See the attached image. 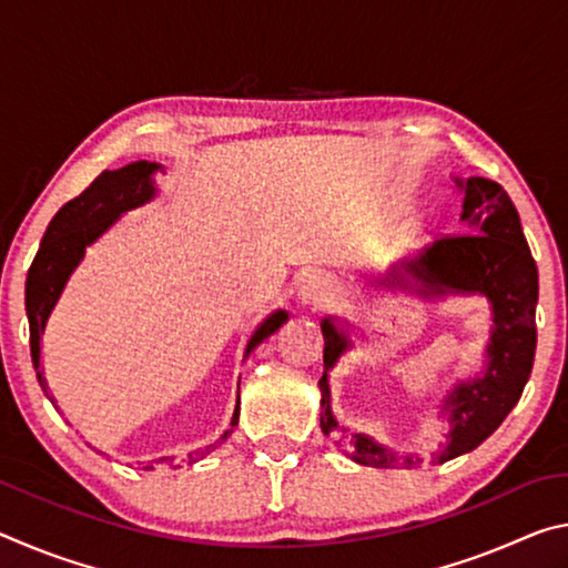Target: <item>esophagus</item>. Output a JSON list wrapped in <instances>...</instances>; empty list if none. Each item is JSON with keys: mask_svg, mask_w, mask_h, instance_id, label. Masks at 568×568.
<instances>
[{"mask_svg": "<svg viewBox=\"0 0 568 568\" xmlns=\"http://www.w3.org/2000/svg\"><path fill=\"white\" fill-rule=\"evenodd\" d=\"M297 297L305 307H323L333 301V285L323 275H307L297 287Z\"/></svg>", "mask_w": 568, "mask_h": 568, "instance_id": "34e87169", "label": "esophagus"}]
</instances>
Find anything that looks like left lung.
I'll return each instance as SVG.
<instances>
[{"label":"left lung","instance_id":"left-lung-1","mask_svg":"<svg viewBox=\"0 0 568 568\" xmlns=\"http://www.w3.org/2000/svg\"><path fill=\"white\" fill-rule=\"evenodd\" d=\"M464 190V233L446 235L434 245L423 247L413 261H403L413 283L393 271L381 277L378 285L416 291L420 297L444 295H486L491 303L494 328L486 348V368L478 378L448 393L444 416L448 418V438L440 444L434 460L446 464L460 454H468L501 426L524 393L534 368L536 353V301L538 271L531 250L524 237L521 220L506 190L494 180L456 178ZM323 331V378L321 386V428L335 440L355 464L373 468H416L423 464L418 454L403 456L381 446L365 434H348L331 408L328 371L351 348L348 333L335 328L333 318L321 323Z\"/></svg>","mask_w":568,"mask_h":568}]
</instances>
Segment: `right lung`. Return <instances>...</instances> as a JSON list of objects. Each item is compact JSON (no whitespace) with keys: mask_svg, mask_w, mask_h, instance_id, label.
Segmentation results:
<instances>
[{"mask_svg":"<svg viewBox=\"0 0 568 568\" xmlns=\"http://www.w3.org/2000/svg\"><path fill=\"white\" fill-rule=\"evenodd\" d=\"M162 170L158 162H132V165H124L120 170H104L102 175L94 178L92 185L77 195L70 203L60 207V213L52 217L50 227L42 237V245L37 250L34 263L27 273V285H24V307H27V321H30V348H32V363L37 371V381H40L42 390L47 393V381L44 373L40 368V341L44 333L47 318L54 311L57 301L64 291L67 281L77 265L82 263L84 250L92 245L102 233H108V227L120 220L122 213L128 210H134L140 205L150 203L155 197V175ZM287 321L285 311H275L273 315L257 325V331L253 333V338L247 341L245 355L255 345H261L267 335H273L281 325ZM54 403V398L50 396ZM237 416H240V396H237V406L233 413V420L230 426H237ZM233 430H225L223 438L225 440ZM217 444L205 446L190 454V464L205 458L210 450H213ZM152 468V466H150Z\"/></svg>","mask_w":568,"mask_h":568,"instance_id":"obj_1","label":"right lung"}]
</instances>
